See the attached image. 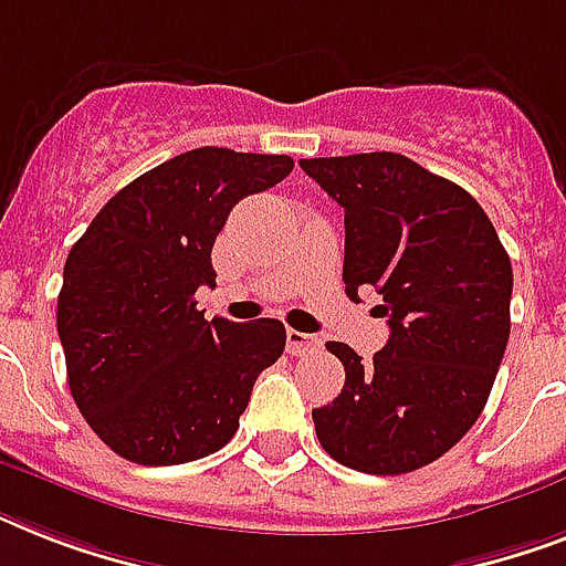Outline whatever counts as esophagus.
I'll list each match as a JSON object with an SVG mask.
<instances>
[{
    "mask_svg": "<svg viewBox=\"0 0 566 566\" xmlns=\"http://www.w3.org/2000/svg\"><path fill=\"white\" fill-rule=\"evenodd\" d=\"M323 340L317 335H305V332H296V328H287V353L291 355H305L317 353Z\"/></svg>",
    "mask_w": 566,
    "mask_h": 566,
    "instance_id": "esophagus-1",
    "label": "esophagus"
}]
</instances>
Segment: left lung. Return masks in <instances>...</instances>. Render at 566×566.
I'll return each mask as SVG.
<instances>
[{
  "mask_svg": "<svg viewBox=\"0 0 566 566\" xmlns=\"http://www.w3.org/2000/svg\"><path fill=\"white\" fill-rule=\"evenodd\" d=\"M300 167L344 208L346 296L376 287L390 337L364 364L328 340L346 370L314 408L328 455L373 475L438 461L473 429L511 335V258L482 205L396 153L305 158Z\"/></svg>",
  "mask_w": 566,
  "mask_h": 566,
  "instance_id": "1",
  "label": "left lung"
}]
</instances>
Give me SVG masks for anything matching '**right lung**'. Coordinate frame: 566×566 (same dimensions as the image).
Segmentation results:
<instances>
[{
    "instance_id": "1",
    "label": "right lung",
    "mask_w": 566,
    "mask_h": 566,
    "mask_svg": "<svg viewBox=\"0 0 566 566\" xmlns=\"http://www.w3.org/2000/svg\"><path fill=\"white\" fill-rule=\"evenodd\" d=\"M291 170L287 155L190 149L111 196L70 249L57 293L70 394L119 458L170 467L222 449L282 358L279 319H205L196 291L217 284L231 208Z\"/></svg>"
}]
</instances>
